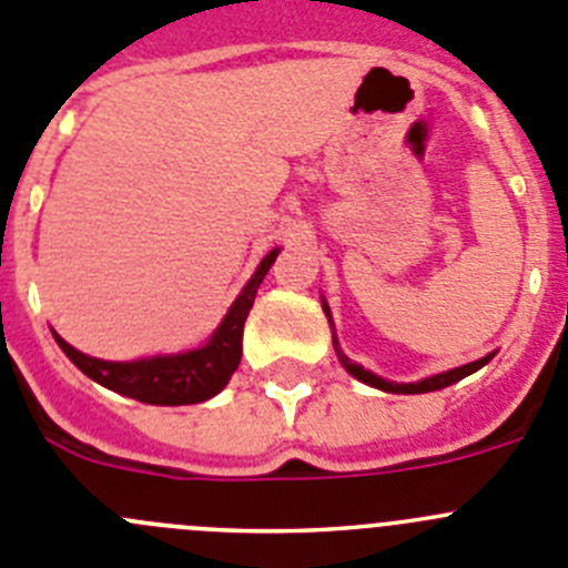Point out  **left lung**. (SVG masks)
Segmentation results:
<instances>
[{"label": "left lung", "mask_w": 568, "mask_h": 568, "mask_svg": "<svg viewBox=\"0 0 568 568\" xmlns=\"http://www.w3.org/2000/svg\"><path fill=\"white\" fill-rule=\"evenodd\" d=\"M326 312H329V306H324ZM335 352L337 357H341V363L346 366V372L352 374V377L363 379L366 386H374V388H383V392H392V394H425V392H439V388L450 386V383H459L462 377H467V374L478 372V368L485 366L490 357H481V361H473L467 363V366H459V368H450V372H442V374H434V377H425L419 379V383H388V379L377 377V374L366 372L363 366H355V363L348 361L346 355H343L341 348H337V341H335Z\"/></svg>", "instance_id": "obj_1"}]
</instances>
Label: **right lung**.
<instances>
[{
    "label": "right lung",
    "instance_id": "right-lung-1",
    "mask_svg": "<svg viewBox=\"0 0 568 568\" xmlns=\"http://www.w3.org/2000/svg\"><path fill=\"white\" fill-rule=\"evenodd\" d=\"M278 250L267 253L253 278L247 281V287L231 306L222 326L213 332L211 341L202 348L185 352V355L174 357H152V361L138 363H109L98 361V357L81 355L70 343L59 341L61 352L81 368L87 377H92L101 386L112 388V392L123 394V397L140 399L149 405H194L205 403L213 394H220L227 386L231 374L239 368L242 361V332L247 312L256 298L258 284L264 281L267 270L273 267Z\"/></svg>",
    "mask_w": 568,
    "mask_h": 568
}]
</instances>
